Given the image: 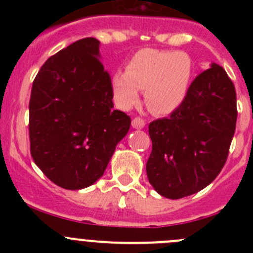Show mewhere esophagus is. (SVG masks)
<instances>
[{
    "mask_svg": "<svg viewBox=\"0 0 253 253\" xmlns=\"http://www.w3.org/2000/svg\"><path fill=\"white\" fill-rule=\"evenodd\" d=\"M145 126V121L142 119V117H134L132 120V127L133 128H143Z\"/></svg>",
    "mask_w": 253,
    "mask_h": 253,
    "instance_id": "1",
    "label": "esophagus"
}]
</instances>
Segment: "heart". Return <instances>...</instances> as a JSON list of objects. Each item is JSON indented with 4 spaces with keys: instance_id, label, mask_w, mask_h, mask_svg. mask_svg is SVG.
I'll list each match as a JSON object with an SVG mask.
<instances>
[{
    "instance_id": "b5f03b06",
    "label": "heart",
    "mask_w": 253,
    "mask_h": 253,
    "mask_svg": "<svg viewBox=\"0 0 253 253\" xmlns=\"http://www.w3.org/2000/svg\"><path fill=\"white\" fill-rule=\"evenodd\" d=\"M193 76L192 60L183 51L142 48L129 60L127 70L111 78L115 101L121 109H131L145 90L148 109L157 115L175 111L190 90Z\"/></svg>"
}]
</instances>
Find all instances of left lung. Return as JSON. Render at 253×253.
<instances>
[{"label": "left lung", "instance_id": "8db88e82", "mask_svg": "<svg viewBox=\"0 0 253 253\" xmlns=\"http://www.w3.org/2000/svg\"><path fill=\"white\" fill-rule=\"evenodd\" d=\"M237 119L236 91L221 66L213 63L193 79L183 103L169 117L149 124L150 185L178 200L207 187L225 165Z\"/></svg>", "mask_w": 253, "mask_h": 253}]
</instances>
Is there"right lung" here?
I'll use <instances>...</instances> for the list:
<instances>
[{
	"label": "right lung",
	"instance_id": "obj_1",
	"mask_svg": "<svg viewBox=\"0 0 253 253\" xmlns=\"http://www.w3.org/2000/svg\"><path fill=\"white\" fill-rule=\"evenodd\" d=\"M99 42L84 38L48 57L33 82L30 154L48 180L81 190L101 177L131 117L114 110Z\"/></svg>",
	"mask_w": 253,
	"mask_h": 253
}]
</instances>
